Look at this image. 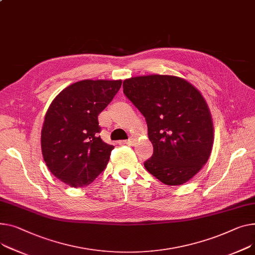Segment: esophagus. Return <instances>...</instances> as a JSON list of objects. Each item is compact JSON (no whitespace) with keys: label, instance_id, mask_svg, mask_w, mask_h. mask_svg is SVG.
I'll use <instances>...</instances> for the list:
<instances>
[{"label":"esophagus","instance_id":"esophagus-1","mask_svg":"<svg viewBox=\"0 0 255 255\" xmlns=\"http://www.w3.org/2000/svg\"><path fill=\"white\" fill-rule=\"evenodd\" d=\"M135 140L134 138H130V139H128V140H125V141H123L125 144H128V145H134L135 144Z\"/></svg>","mask_w":255,"mask_h":255}]
</instances>
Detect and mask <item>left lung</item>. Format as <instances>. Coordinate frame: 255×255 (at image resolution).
Here are the masks:
<instances>
[{
	"instance_id": "obj_1",
	"label": "left lung",
	"mask_w": 255,
	"mask_h": 255,
	"mask_svg": "<svg viewBox=\"0 0 255 255\" xmlns=\"http://www.w3.org/2000/svg\"><path fill=\"white\" fill-rule=\"evenodd\" d=\"M123 91L145 118L154 154L146 170L167 185L183 184L204 166L214 140L209 107L186 80L170 75L132 77Z\"/></svg>"
}]
</instances>
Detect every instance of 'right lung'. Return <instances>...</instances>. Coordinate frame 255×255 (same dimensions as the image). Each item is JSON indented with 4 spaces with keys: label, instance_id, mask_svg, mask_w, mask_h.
Segmentation results:
<instances>
[{
    "label": "right lung",
    "instance_id": "right-lung-1",
    "mask_svg": "<svg viewBox=\"0 0 255 255\" xmlns=\"http://www.w3.org/2000/svg\"><path fill=\"white\" fill-rule=\"evenodd\" d=\"M122 80H82L64 88L49 106L41 131L44 161L72 188L90 184L109 161L114 145L99 136L98 115L120 90Z\"/></svg>",
    "mask_w": 255,
    "mask_h": 255
}]
</instances>
